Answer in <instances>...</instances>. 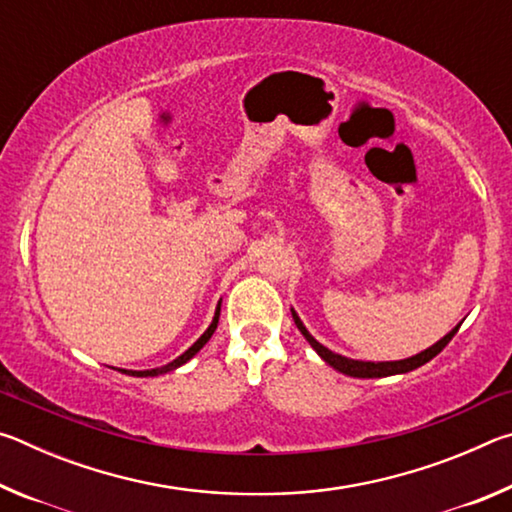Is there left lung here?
I'll use <instances>...</instances> for the list:
<instances>
[{
  "label": "left lung",
  "instance_id": "left-lung-1",
  "mask_svg": "<svg viewBox=\"0 0 512 512\" xmlns=\"http://www.w3.org/2000/svg\"><path fill=\"white\" fill-rule=\"evenodd\" d=\"M291 316H293V323H296V327L300 329V334L305 336V339L309 341L311 348H314L318 352V357L323 359L327 366H332L334 370L343 372V375L348 377H359V379H372V377H391V375H404V372H411L415 368L424 366V363L431 361L433 357H436L438 352H443L445 345L454 339V334L458 332V327H461V323H458L452 332L445 334L443 339H440L438 343H433L431 348L422 350L420 354H415V357H409V359H400V361H357V359H348L343 357V354H336L332 350H327L325 345H320L314 336L309 334V329L302 325V320L298 318L296 311L291 309Z\"/></svg>",
  "mask_w": 512,
  "mask_h": 512
}]
</instances>
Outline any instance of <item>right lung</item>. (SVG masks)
Returning a JSON list of instances; mask_svg holds the SVG:
<instances>
[{
	"label": "right lung",
	"mask_w": 512,
	"mask_h": 512,
	"mask_svg": "<svg viewBox=\"0 0 512 512\" xmlns=\"http://www.w3.org/2000/svg\"><path fill=\"white\" fill-rule=\"evenodd\" d=\"M219 316H221V302H219V305H216V311H214V318H212V323H210V327L205 329L201 339H198V341L192 345V348H189V350H185L183 354H180L178 359H173L171 363H167V366L151 368V370H121V372H126V375H133V377H158V375H164V372H171V370L180 368V366H183V363H187L189 359H192L194 354H196L198 350H201L207 341L212 339L214 329H216V325H219Z\"/></svg>",
	"instance_id": "add662e5"
}]
</instances>
